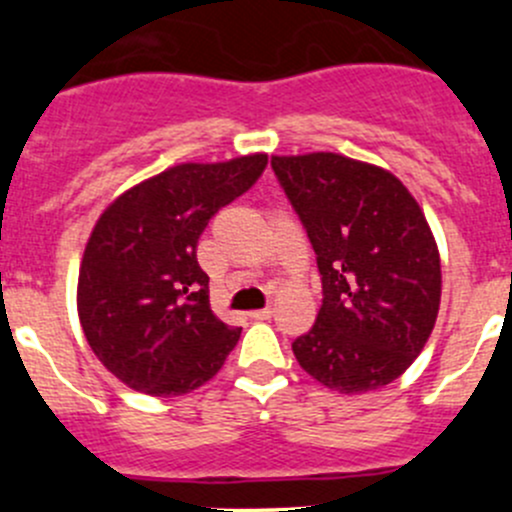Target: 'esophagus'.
<instances>
[{"label": "esophagus", "instance_id": "obj_1", "mask_svg": "<svg viewBox=\"0 0 512 512\" xmlns=\"http://www.w3.org/2000/svg\"><path fill=\"white\" fill-rule=\"evenodd\" d=\"M250 317L252 319H270L272 317V309H257V312H250Z\"/></svg>", "mask_w": 512, "mask_h": 512}]
</instances>
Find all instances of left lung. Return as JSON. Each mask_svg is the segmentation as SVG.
Instances as JSON below:
<instances>
[{"instance_id": "obj_1", "label": "left lung", "mask_w": 512, "mask_h": 512, "mask_svg": "<svg viewBox=\"0 0 512 512\" xmlns=\"http://www.w3.org/2000/svg\"><path fill=\"white\" fill-rule=\"evenodd\" d=\"M272 168L322 275L317 319L292 342L299 366L339 394L391 384L441 307V255L421 205L394 173L342 153L272 156Z\"/></svg>"}]
</instances>
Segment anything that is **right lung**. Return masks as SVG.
<instances>
[{
  "label": "right lung",
  "mask_w": 512,
  "mask_h": 512,
  "mask_svg": "<svg viewBox=\"0 0 512 512\" xmlns=\"http://www.w3.org/2000/svg\"><path fill=\"white\" fill-rule=\"evenodd\" d=\"M265 165V153L178 163L123 190L96 220L76 309L91 352L128 389L183 396L223 369L242 329L210 309L195 247L210 218Z\"/></svg>",
  "instance_id": "right-lung-1"
}]
</instances>
